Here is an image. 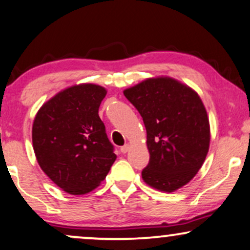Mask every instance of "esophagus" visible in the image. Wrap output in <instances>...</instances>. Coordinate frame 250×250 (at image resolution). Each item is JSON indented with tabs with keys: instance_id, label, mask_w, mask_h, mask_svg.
<instances>
[{
	"instance_id": "obj_1",
	"label": "esophagus",
	"mask_w": 250,
	"mask_h": 250,
	"mask_svg": "<svg viewBox=\"0 0 250 250\" xmlns=\"http://www.w3.org/2000/svg\"><path fill=\"white\" fill-rule=\"evenodd\" d=\"M128 149H130V145H124L123 147H120V152H122L123 154L127 153Z\"/></svg>"
}]
</instances>
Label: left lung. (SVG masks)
<instances>
[{
    "label": "left lung",
    "mask_w": 250,
    "mask_h": 250,
    "mask_svg": "<svg viewBox=\"0 0 250 250\" xmlns=\"http://www.w3.org/2000/svg\"><path fill=\"white\" fill-rule=\"evenodd\" d=\"M147 132L149 163L141 175L159 191L174 192L196 176L210 147V122L199 95L177 80L156 76L124 90Z\"/></svg>",
    "instance_id": "1"
}]
</instances>
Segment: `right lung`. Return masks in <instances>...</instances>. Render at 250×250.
I'll return each mask as SVG.
<instances>
[{
	"mask_svg": "<svg viewBox=\"0 0 250 250\" xmlns=\"http://www.w3.org/2000/svg\"><path fill=\"white\" fill-rule=\"evenodd\" d=\"M106 92L94 83L70 85L45 102L33 120L38 165L70 195L96 189L117 159L98 116Z\"/></svg>",
	"mask_w": 250,
	"mask_h": 250,
	"instance_id": "obj_1",
	"label": "right lung"
}]
</instances>
